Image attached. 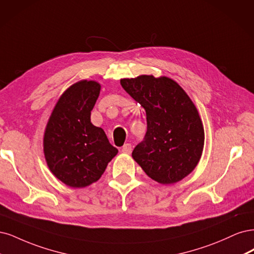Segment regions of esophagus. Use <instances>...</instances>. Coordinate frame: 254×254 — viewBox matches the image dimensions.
Wrapping results in <instances>:
<instances>
[{"label":"esophagus","instance_id":"obj_1","mask_svg":"<svg viewBox=\"0 0 254 254\" xmlns=\"http://www.w3.org/2000/svg\"><path fill=\"white\" fill-rule=\"evenodd\" d=\"M122 153L125 154H130L132 153V144L130 143H126L124 146H122Z\"/></svg>","mask_w":254,"mask_h":254}]
</instances>
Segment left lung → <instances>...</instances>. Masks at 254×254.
I'll return each mask as SVG.
<instances>
[{"mask_svg": "<svg viewBox=\"0 0 254 254\" xmlns=\"http://www.w3.org/2000/svg\"><path fill=\"white\" fill-rule=\"evenodd\" d=\"M120 83L146 114V133L133 158L155 182L182 181L197 166L204 141L200 117L189 96L167 77L142 75Z\"/></svg>", "mask_w": 254, "mask_h": 254, "instance_id": "obj_1", "label": "left lung"}]
</instances>
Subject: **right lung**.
<instances>
[{
  "mask_svg": "<svg viewBox=\"0 0 254 254\" xmlns=\"http://www.w3.org/2000/svg\"><path fill=\"white\" fill-rule=\"evenodd\" d=\"M100 94L95 81H80L57 102L44 134L47 166L62 183L83 188L101 177L118 150L104 130L91 122V112Z\"/></svg>",
  "mask_w": 254,
  "mask_h": 254,
  "instance_id": "add662e5",
  "label": "right lung"
}]
</instances>
